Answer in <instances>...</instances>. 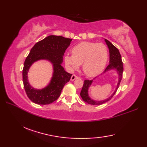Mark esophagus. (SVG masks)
I'll return each instance as SVG.
<instances>
[{
    "mask_svg": "<svg viewBox=\"0 0 147 147\" xmlns=\"http://www.w3.org/2000/svg\"><path fill=\"white\" fill-rule=\"evenodd\" d=\"M77 78H78V76L76 75V74H73V75L71 76V81H74V80H75Z\"/></svg>",
    "mask_w": 147,
    "mask_h": 147,
    "instance_id": "obj_1",
    "label": "esophagus"
}]
</instances>
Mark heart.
<instances>
[{
  "label": "heart",
  "mask_w": 147,
  "mask_h": 147,
  "mask_svg": "<svg viewBox=\"0 0 147 147\" xmlns=\"http://www.w3.org/2000/svg\"><path fill=\"white\" fill-rule=\"evenodd\" d=\"M72 54L64 55V62L67 68L75 69L82 64L83 72L90 77L100 73L108 59L107 47L102 43L81 42L73 48Z\"/></svg>",
  "instance_id": "obj_1"
}]
</instances>
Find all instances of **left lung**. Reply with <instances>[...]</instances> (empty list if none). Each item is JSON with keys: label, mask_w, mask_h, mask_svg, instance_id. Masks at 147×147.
Segmentation results:
<instances>
[{"label": "left lung", "mask_w": 147, "mask_h": 147, "mask_svg": "<svg viewBox=\"0 0 147 147\" xmlns=\"http://www.w3.org/2000/svg\"><path fill=\"white\" fill-rule=\"evenodd\" d=\"M105 42L109 49V58H110V60H109V64L107 65V67L105 68V69L103 73H105L106 72L112 69H115L117 71V74H119L118 83L115 91L110 96H109V97H108L107 99L103 100L97 101V100H95L92 99L90 97L89 94H88V89L93 83V80H85L82 90L80 93V95L82 96L83 101L86 102L87 104L93 105H102L103 104H104V103L108 102L109 100H110L112 98V96L114 95L115 92H116L117 90L119 88V86L120 85L122 78H123V62H122L121 55L120 54L119 51V50L115 47L114 45H112V43H111L107 39H105ZM93 80H95V78Z\"/></svg>", "instance_id": "1"}]
</instances>
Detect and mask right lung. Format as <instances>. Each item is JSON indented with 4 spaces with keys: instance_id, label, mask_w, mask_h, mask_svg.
I'll list each match as a JSON object with an SVG mask.
<instances>
[{
    "instance_id": "obj_1",
    "label": "right lung",
    "mask_w": 147,
    "mask_h": 147,
    "mask_svg": "<svg viewBox=\"0 0 147 147\" xmlns=\"http://www.w3.org/2000/svg\"><path fill=\"white\" fill-rule=\"evenodd\" d=\"M72 39L61 36L50 35L37 42L31 49L24 63L23 80L26 95L36 104L47 105L54 102L60 96L65 84L69 82L71 74L67 73L61 64L65 50ZM39 60H49L53 65V74L49 85L42 89H34L27 79V72L34 62Z\"/></svg>"
}]
</instances>
